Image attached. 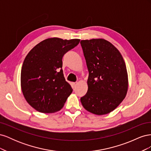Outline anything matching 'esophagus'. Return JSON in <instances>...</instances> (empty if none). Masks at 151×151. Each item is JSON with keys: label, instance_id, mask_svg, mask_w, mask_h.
<instances>
[{"label": "esophagus", "instance_id": "esophagus-1", "mask_svg": "<svg viewBox=\"0 0 151 151\" xmlns=\"http://www.w3.org/2000/svg\"><path fill=\"white\" fill-rule=\"evenodd\" d=\"M77 83H72V86H73V88H76V86H77Z\"/></svg>", "mask_w": 151, "mask_h": 151}]
</instances>
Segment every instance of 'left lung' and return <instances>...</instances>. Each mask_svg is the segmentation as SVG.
Returning <instances> with one entry per match:
<instances>
[{"label":"left lung","mask_w":151,"mask_h":151,"mask_svg":"<svg viewBox=\"0 0 151 151\" xmlns=\"http://www.w3.org/2000/svg\"><path fill=\"white\" fill-rule=\"evenodd\" d=\"M89 71L88 92L81 98L83 107L95 115L113 111L126 96L128 74L121 53L103 39L81 40Z\"/></svg>","instance_id":"left-lung-1"}]
</instances>
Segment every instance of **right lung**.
<instances>
[{"instance_id": "1", "label": "right lung", "mask_w": 151, "mask_h": 151, "mask_svg": "<svg viewBox=\"0 0 151 151\" xmlns=\"http://www.w3.org/2000/svg\"><path fill=\"white\" fill-rule=\"evenodd\" d=\"M80 40L46 39L27 55L21 72L24 96L31 106L42 113H54L64 105L72 92L62 70L63 56Z\"/></svg>"}]
</instances>
